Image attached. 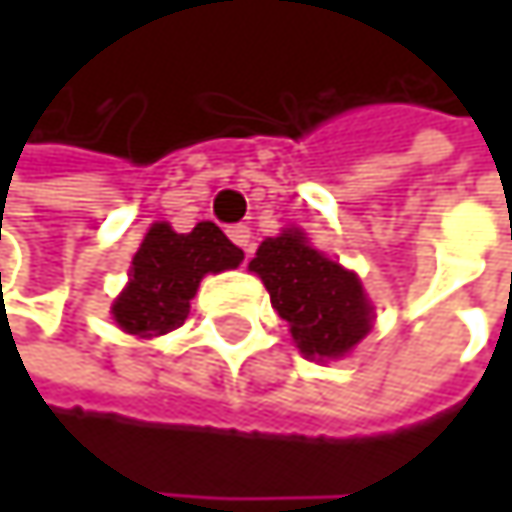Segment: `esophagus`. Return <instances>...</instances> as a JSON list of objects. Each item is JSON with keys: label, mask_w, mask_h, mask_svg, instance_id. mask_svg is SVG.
<instances>
[{"label": "esophagus", "mask_w": 512, "mask_h": 512, "mask_svg": "<svg viewBox=\"0 0 512 512\" xmlns=\"http://www.w3.org/2000/svg\"><path fill=\"white\" fill-rule=\"evenodd\" d=\"M228 237H231L246 255H252V228H249V225H234V228H228Z\"/></svg>", "instance_id": "1"}]
</instances>
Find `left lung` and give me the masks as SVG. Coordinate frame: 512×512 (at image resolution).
I'll return each instance as SVG.
<instances>
[{
  "mask_svg": "<svg viewBox=\"0 0 512 512\" xmlns=\"http://www.w3.org/2000/svg\"><path fill=\"white\" fill-rule=\"evenodd\" d=\"M249 269L311 361L347 356L373 326V305L356 272L317 252L299 228L266 237Z\"/></svg>",
  "mask_w": 512,
  "mask_h": 512,
  "instance_id": "left-lung-1",
  "label": "left lung"
}]
</instances>
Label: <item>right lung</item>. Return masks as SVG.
Masks as SVG:
<instances>
[{
  "instance_id": "obj_1",
  "label": "right lung",
  "mask_w": 512,
  "mask_h": 512,
  "mask_svg": "<svg viewBox=\"0 0 512 512\" xmlns=\"http://www.w3.org/2000/svg\"><path fill=\"white\" fill-rule=\"evenodd\" d=\"M243 249H237L213 222H198L189 234L156 222L133 255L130 281L112 305L115 323L136 338H159L183 326L189 299L207 272L237 269Z\"/></svg>"
}]
</instances>
